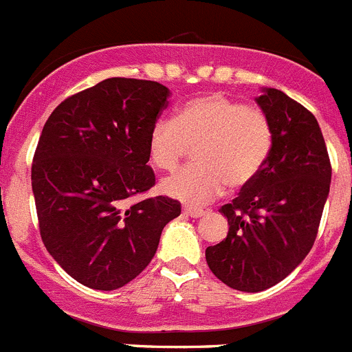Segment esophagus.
<instances>
[{
	"label": "esophagus",
	"mask_w": 352,
	"mask_h": 352,
	"mask_svg": "<svg viewBox=\"0 0 352 352\" xmlns=\"http://www.w3.org/2000/svg\"><path fill=\"white\" fill-rule=\"evenodd\" d=\"M183 212H185V214H188V216H192V218H201V216L206 214L204 209H201V208H188V206H186V208L183 209Z\"/></svg>",
	"instance_id": "34e87169"
}]
</instances>
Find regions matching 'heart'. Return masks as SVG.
<instances>
[{"label":"heart","instance_id":"b5f03b06","mask_svg":"<svg viewBox=\"0 0 352 352\" xmlns=\"http://www.w3.org/2000/svg\"><path fill=\"white\" fill-rule=\"evenodd\" d=\"M272 125L262 108L211 92L188 99L173 120L160 118L148 134V159L155 169L174 170L190 146L195 164L173 174L162 190L186 204L199 206L243 188L256 178L272 150Z\"/></svg>","mask_w":352,"mask_h":352}]
</instances>
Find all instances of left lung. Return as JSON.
Masks as SVG:
<instances>
[{
    "label": "left lung",
    "instance_id": "obj_1",
    "mask_svg": "<svg viewBox=\"0 0 352 352\" xmlns=\"http://www.w3.org/2000/svg\"><path fill=\"white\" fill-rule=\"evenodd\" d=\"M256 102L272 125V150L256 178L221 206L228 234L206 250L211 272L248 293L277 285L307 256L331 179L314 115L277 89H265Z\"/></svg>",
    "mask_w": 352,
    "mask_h": 352
}]
</instances>
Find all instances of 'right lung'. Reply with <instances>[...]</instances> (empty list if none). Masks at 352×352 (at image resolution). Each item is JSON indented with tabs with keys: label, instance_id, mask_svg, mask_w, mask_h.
I'll return each mask as SVG.
<instances>
[{
	"label": "right lung",
	"instance_id": "right-lung-1",
	"mask_svg": "<svg viewBox=\"0 0 352 352\" xmlns=\"http://www.w3.org/2000/svg\"><path fill=\"white\" fill-rule=\"evenodd\" d=\"M167 98L159 82L108 78L64 99L45 122L31 167L40 235L83 286L109 292L132 281L182 214L164 195L129 202L155 185L148 134Z\"/></svg>",
	"mask_w": 352,
	"mask_h": 352
}]
</instances>
